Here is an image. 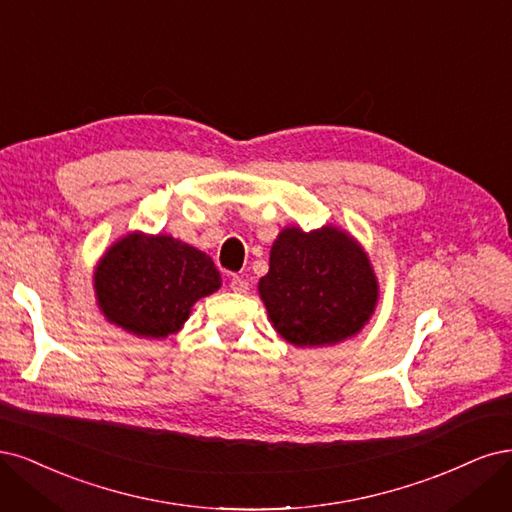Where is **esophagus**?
<instances>
[{"mask_svg":"<svg viewBox=\"0 0 512 512\" xmlns=\"http://www.w3.org/2000/svg\"><path fill=\"white\" fill-rule=\"evenodd\" d=\"M229 287H232L234 293H240V295L249 291V283H246V280H244L242 276H234L232 283H229Z\"/></svg>","mask_w":512,"mask_h":512,"instance_id":"esophagus-1","label":"esophagus"}]
</instances>
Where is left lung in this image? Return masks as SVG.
<instances>
[{"instance_id": "8db88e82", "label": "left lung", "mask_w": 512, "mask_h": 512, "mask_svg": "<svg viewBox=\"0 0 512 512\" xmlns=\"http://www.w3.org/2000/svg\"><path fill=\"white\" fill-rule=\"evenodd\" d=\"M259 298L276 332L293 346H332L357 336L378 304L368 253L336 225L280 229Z\"/></svg>"}]
</instances>
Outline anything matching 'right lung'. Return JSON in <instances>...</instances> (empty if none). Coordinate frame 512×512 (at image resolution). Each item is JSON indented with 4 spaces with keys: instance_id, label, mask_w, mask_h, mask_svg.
Segmentation results:
<instances>
[{
    "instance_id": "1",
    "label": "right lung",
    "mask_w": 512,
    "mask_h": 512,
    "mask_svg": "<svg viewBox=\"0 0 512 512\" xmlns=\"http://www.w3.org/2000/svg\"><path fill=\"white\" fill-rule=\"evenodd\" d=\"M221 274L195 246L168 234L129 232L93 270L104 319L123 332L163 340L183 329L197 300L219 291Z\"/></svg>"
}]
</instances>
